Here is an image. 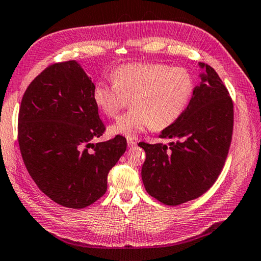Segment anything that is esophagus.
Wrapping results in <instances>:
<instances>
[{
  "instance_id": "1",
  "label": "esophagus",
  "mask_w": 261,
  "mask_h": 261,
  "mask_svg": "<svg viewBox=\"0 0 261 261\" xmlns=\"http://www.w3.org/2000/svg\"><path fill=\"white\" fill-rule=\"evenodd\" d=\"M127 143H128V147H135V144H136V142L135 141L133 140V139H128L127 140Z\"/></svg>"
}]
</instances>
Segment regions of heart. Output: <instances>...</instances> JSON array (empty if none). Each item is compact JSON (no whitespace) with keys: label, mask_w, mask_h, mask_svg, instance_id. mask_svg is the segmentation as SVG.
Wrapping results in <instances>:
<instances>
[{"label":"heart","mask_w":261,"mask_h":261,"mask_svg":"<svg viewBox=\"0 0 261 261\" xmlns=\"http://www.w3.org/2000/svg\"><path fill=\"white\" fill-rule=\"evenodd\" d=\"M113 81H97L93 98L103 114L113 118L130 98V111L110 127L113 134L133 139L152 127L161 130L174 123L188 107L194 79L185 67L163 63H130L112 73Z\"/></svg>","instance_id":"heart-1"}]
</instances>
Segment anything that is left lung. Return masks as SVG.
Segmentation results:
<instances>
[{
  "mask_svg": "<svg viewBox=\"0 0 261 261\" xmlns=\"http://www.w3.org/2000/svg\"><path fill=\"white\" fill-rule=\"evenodd\" d=\"M205 74L195 87L182 116L159 138L173 139L170 147L140 142L144 149L142 180L149 195L166 205L196 199L211 188L229 152L234 104L213 67L200 64Z\"/></svg>",
  "mask_w": 261,
  "mask_h": 261,
  "instance_id": "8db88e82",
  "label": "left lung"
}]
</instances>
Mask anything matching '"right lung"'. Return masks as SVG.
<instances>
[{"label":"right lung","mask_w":261,"mask_h":261,"mask_svg":"<svg viewBox=\"0 0 261 261\" xmlns=\"http://www.w3.org/2000/svg\"><path fill=\"white\" fill-rule=\"evenodd\" d=\"M93 89L75 61L53 64L27 87L18 114V143L31 177L50 199L70 208L102 197L110 170L127 148L121 135L91 143L105 132Z\"/></svg>","instance_id":"obj_1"}]
</instances>
